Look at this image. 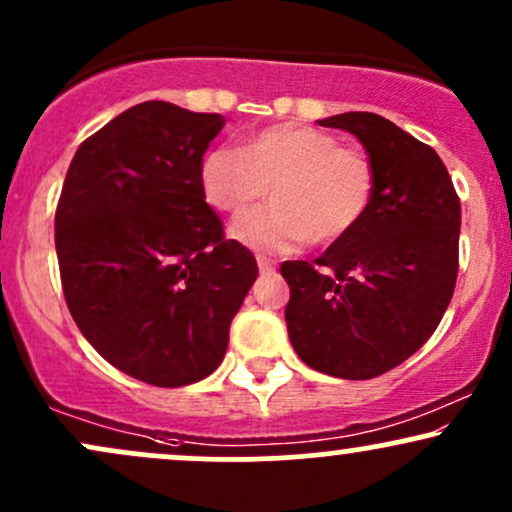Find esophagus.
I'll return each mask as SVG.
<instances>
[{"label": "esophagus", "instance_id": "1", "mask_svg": "<svg viewBox=\"0 0 512 512\" xmlns=\"http://www.w3.org/2000/svg\"><path fill=\"white\" fill-rule=\"evenodd\" d=\"M274 264H276V262L269 260V257H264V255L257 257V267H260V272H272Z\"/></svg>", "mask_w": 512, "mask_h": 512}]
</instances>
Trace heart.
I'll return each mask as SVG.
<instances>
[{
  "instance_id": "1",
  "label": "heart",
  "mask_w": 512,
  "mask_h": 512,
  "mask_svg": "<svg viewBox=\"0 0 512 512\" xmlns=\"http://www.w3.org/2000/svg\"><path fill=\"white\" fill-rule=\"evenodd\" d=\"M209 207L243 216L272 195V207L231 228L238 243L286 252L313 240L332 245L354 233L375 197V168L361 149L310 125H272L252 132L243 146H214L199 166Z\"/></svg>"
}]
</instances>
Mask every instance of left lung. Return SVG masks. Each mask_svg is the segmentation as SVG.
<instances>
[{"label": "left lung", "instance_id": "left-lung-1", "mask_svg": "<svg viewBox=\"0 0 512 512\" xmlns=\"http://www.w3.org/2000/svg\"><path fill=\"white\" fill-rule=\"evenodd\" d=\"M351 132L375 168L366 219L317 260L281 264L289 339L303 363L344 380L383 375L419 351L448 310L460 267V197L431 146L375 113Z\"/></svg>", "mask_w": 512, "mask_h": 512}]
</instances>
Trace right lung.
I'll return each mask as SVG.
<instances>
[{"instance_id": "1", "label": "right lung", "mask_w": 512, "mask_h": 512, "mask_svg": "<svg viewBox=\"0 0 512 512\" xmlns=\"http://www.w3.org/2000/svg\"><path fill=\"white\" fill-rule=\"evenodd\" d=\"M223 117L134 105L76 149L55 211L64 301L117 370L156 387L214 373L257 279L199 187Z\"/></svg>"}]
</instances>
